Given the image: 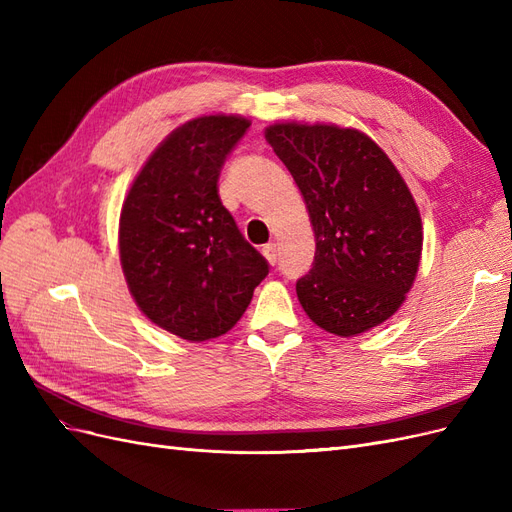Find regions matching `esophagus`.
Returning a JSON list of instances; mask_svg holds the SVG:
<instances>
[{"instance_id": "esophagus-1", "label": "esophagus", "mask_w": 512, "mask_h": 512, "mask_svg": "<svg viewBox=\"0 0 512 512\" xmlns=\"http://www.w3.org/2000/svg\"><path fill=\"white\" fill-rule=\"evenodd\" d=\"M262 254H265V258L271 262V265H275V262H277V243L275 241L267 243L265 247H262Z\"/></svg>"}]
</instances>
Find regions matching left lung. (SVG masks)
<instances>
[{
  "instance_id": "8db88e82",
  "label": "left lung",
  "mask_w": 512,
  "mask_h": 512,
  "mask_svg": "<svg viewBox=\"0 0 512 512\" xmlns=\"http://www.w3.org/2000/svg\"><path fill=\"white\" fill-rule=\"evenodd\" d=\"M265 138L299 185L316 237L297 297L320 329L354 337L389 320L412 288L423 224L389 156L354 128L273 123Z\"/></svg>"
}]
</instances>
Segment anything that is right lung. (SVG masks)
Wrapping results in <instances>:
<instances>
[{"label": "right lung", "instance_id": "right-lung-1", "mask_svg": "<svg viewBox=\"0 0 512 512\" xmlns=\"http://www.w3.org/2000/svg\"><path fill=\"white\" fill-rule=\"evenodd\" d=\"M247 128L239 115L183 123L151 153L121 207L130 294L153 324L188 342L235 327L269 273L218 194L226 156Z\"/></svg>", "mask_w": 512, "mask_h": 512}]
</instances>
